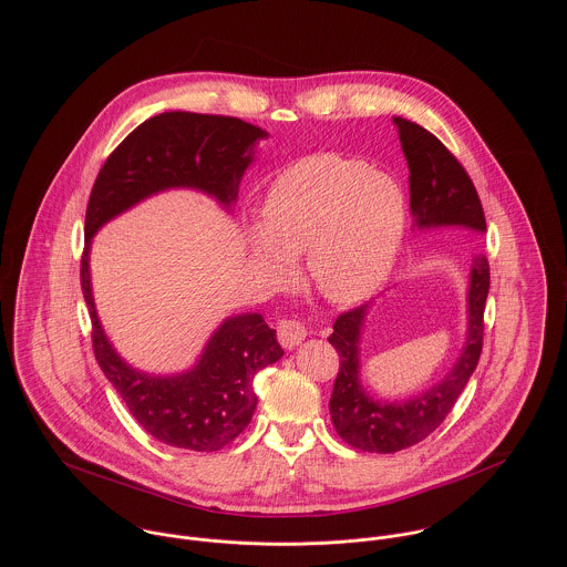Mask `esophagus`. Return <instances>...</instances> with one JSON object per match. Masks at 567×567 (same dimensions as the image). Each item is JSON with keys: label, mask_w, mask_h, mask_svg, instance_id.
<instances>
[{"label": "esophagus", "mask_w": 567, "mask_h": 567, "mask_svg": "<svg viewBox=\"0 0 567 567\" xmlns=\"http://www.w3.org/2000/svg\"><path fill=\"white\" fill-rule=\"evenodd\" d=\"M277 336L286 349H295L310 336V329L299 321H281L277 329Z\"/></svg>", "instance_id": "esophagus-1"}]
</instances>
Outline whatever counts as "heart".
Segmentation results:
<instances>
[{"label": "heart", "instance_id": "heart-1", "mask_svg": "<svg viewBox=\"0 0 567 567\" xmlns=\"http://www.w3.org/2000/svg\"><path fill=\"white\" fill-rule=\"evenodd\" d=\"M404 231V189L391 174L358 159L315 155L272 181L248 244L275 286L295 277V257L306 252L324 299L351 306L386 281Z\"/></svg>", "mask_w": 567, "mask_h": 567}]
</instances>
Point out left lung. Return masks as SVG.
<instances>
[{"instance_id": "8db88e82", "label": "left lung", "mask_w": 567, "mask_h": 567, "mask_svg": "<svg viewBox=\"0 0 567 567\" xmlns=\"http://www.w3.org/2000/svg\"><path fill=\"white\" fill-rule=\"evenodd\" d=\"M393 124L398 126L410 172L412 234L443 227L486 234L481 198L463 165L423 126L400 115L393 117ZM486 295L488 261L485 255H474L465 292L467 329L463 349L452 369L436 384L405 400L378 398L362 380L360 344L373 301L340 315L327 338L340 355V371L329 400V414L338 436L362 452L393 454L432 434L450 414L476 371L483 351Z\"/></svg>"}]
</instances>
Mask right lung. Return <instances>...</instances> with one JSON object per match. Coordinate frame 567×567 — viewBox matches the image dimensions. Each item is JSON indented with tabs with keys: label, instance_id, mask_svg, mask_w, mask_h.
<instances>
[{
	"label": "right lung",
	"instance_id": "obj_1",
	"mask_svg": "<svg viewBox=\"0 0 567 567\" xmlns=\"http://www.w3.org/2000/svg\"><path fill=\"white\" fill-rule=\"evenodd\" d=\"M268 133L238 117L165 111L140 124L102 165L84 218L81 286L93 324L95 360L157 441L181 450L216 452L248 425L255 375L284 349L257 312L227 317L207 338L189 369L151 373L126 362L100 323L91 284V244L117 216L169 189H194L234 214L244 172Z\"/></svg>",
	"mask_w": 567,
	"mask_h": 567
}]
</instances>
